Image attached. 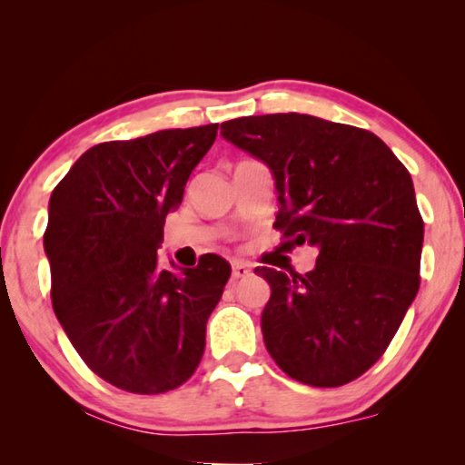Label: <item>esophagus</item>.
Masks as SVG:
<instances>
[{
	"label": "esophagus",
	"mask_w": 465,
	"mask_h": 465,
	"mask_svg": "<svg viewBox=\"0 0 465 465\" xmlns=\"http://www.w3.org/2000/svg\"><path fill=\"white\" fill-rule=\"evenodd\" d=\"M232 274H233V279H246V277H250V274H252V269H250L246 262L233 261L232 262Z\"/></svg>",
	"instance_id": "esophagus-1"
}]
</instances>
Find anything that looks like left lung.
I'll use <instances>...</instances> for the list:
<instances>
[{"instance_id":"1","label":"left lung","mask_w":465,"mask_h":465,"mask_svg":"<svg viewBox=\"0 0 465 465\" xmlns=\"http://www.w3.org/2000/svg\"><path fill=\"white\" fill-rule=\"evenodd\" d=\"M222 135L271 168L282 235L318 248L305 274L254 271L271 285L266 351L313 388L357 380L419 293L424 223L411 174L371 131L310 114L242 116Z\"/></svg>"}]
</instances>
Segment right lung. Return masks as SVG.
Here are the masks:
<instances>
[{
    "label": "right lung",
    "mask_w": 465,
    "mask_h": 465,
    "mask_svg": "<svg viewBox=\"0 0 465 465\" xmlns=\"http://www.w3.org/2000/svg\"><path fill=\"white\" fill-rule=\"evenodd\" d=\"M217 127L94 145L51 194L45 252L54 316L85 365L124 391L176 390L201 363L232 266L207 254L194 269L166 271L157 248Z\"/></svg>",
    "instance_id": "right-lung-1"
}]
</instances>
